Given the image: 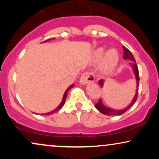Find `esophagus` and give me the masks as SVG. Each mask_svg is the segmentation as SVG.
Returning <instances> with one entry per match:
<instances>
[{
    "label": "esophagus",
    "instance_id": "1",
    "mask_svg": "<svg viewBox=\"0 0 159 159\" xmlns=\"http://www.w3.org/2000/svg\"><path fill=\"white\" fill-rule=\"evenodd\" d=\"M95 77L94 75L91 72H85L81 75V78H80V83L82 85H85L87 84L90 83V82L94 81Z\"/></svg>",
    "mask_w": 159,
    "mask_h": 159
}]
</instances>
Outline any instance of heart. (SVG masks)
<instances>
[{
  "label": "heart",
  "instance_id": "heart-1",
  "mask_svg": "<svg viewBox=\"0 0 159 159\" xmlns=\"http://www.w3.org/2000/svg\"><path fill=\"white\" fill-rule=\"evenodd\" d=\"M93 59L95 62L102 61L100 70L104 75H110L116 69L119 63V54L115 49H110L106 52L105 48H98L93 52Z\"/></svg>",
  "mask_w": 159,
  "mask_h": 159
}]
</instances>
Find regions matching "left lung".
Wrapping results in <instances>:
<instances>
[{
    "instance_id": "left-lung-1",
    "label": "left lung",
    "mask_w": 159,
    "mask_h": 159,
    "mask_svg": "<svg viewBox=\"0 0 159 159\" xmlns=\"http://www.w3.org/2000/svg\"><path fill=\"white\" fill-rule=\"evenodd\" d=\"M123 48L124 51V54H123L124 59L129 60V61H133V63L132 66V68H133V72H134V75H135V78H136V83H137L136 93H135V95H134V98H132L131 103L129 104V105H128L125 108L122 109V110H116V109H113V108H111V107H109L105 106V105L103 104L101 98H100L99 101H98V102L95 105V107H96V108L97 109L99 112H101L102 114L107 115V116H119V115L124 114L125 111H127L128 110H129V109L130 108V107H132L134 103H135L137 98H138V85H139V72H138V66H137V65H136L135 59H134V56L132 55V52H131L129 49H128L127 48H125V46H123ZM98 84L102 87L104 85V80H99V81H98Z\"/></svg>"
}]
</instances>
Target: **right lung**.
Instances as JSON below:
<instances>
[{
    "label": "right lung",
    "mask_w": 159,
    "mask_h": 159,
    "mask_svg": "<svg viewBox=\"0 0 159 159\" xmlns=\"http://www.w3.org/2000/svg\"><path fill=\"white\" fill-rule=\"evenodd\" d=\"M48 40H50V39H48V40H46V41H45V42H47V41H48ZM74 86H75L74 84H71V85L69 86V87H68V88L66 89V90L65 91L64 94H63V99H62V102H61V104H60V105H59V106H58V107H57L56 108L54 109V110H53V111H50V112H48V113H45V114H41V115H52V114H54V113L57 112L58 111H60V110H61V109L62 108V107H63V105H64V104H65V102H66V98L67 93H68L69 90H70L71 88H72V87H73Z\"/></svg>",
    "instance_id": "obj_1"
}]
</instances>
